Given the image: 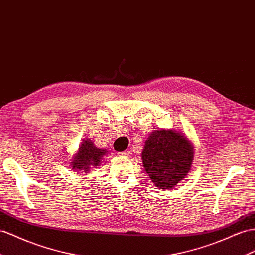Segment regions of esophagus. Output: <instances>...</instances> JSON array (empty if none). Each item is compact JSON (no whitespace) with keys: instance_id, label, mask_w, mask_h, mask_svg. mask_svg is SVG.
Listing matches in <instances>:
<instances>
[{"instance_id":"obj_1","label":"esophagus","mask_w":255,"mask_h":255,"mask_svg":"<svg viewBox=\"0 0 255 255\" xmlns=\"http://www.w3.org/2000/svg\"><path fill=\"white\" fill-rule=\"evenodd\" d=\"M122 156H125V157H129L130 155H131V153H130L129 151H124V152H122V153H120Z\"/></svg>"}]
</instances>
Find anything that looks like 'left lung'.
Instances as JSON below:
<instances>
[{"instance_id": "left-lung-1", "label": "left lung", "mask_w": 255, "mask_h": 255, "mask_svg": "<svg viewBox=\"0 0 255 255\" xmlns=\"http://www.w3.org/2000/svg\"><path fill=\"white\" fill-rule=\"evenodd\" d=\"M194 160L191 141L177 130H156L142 152V162L155 186L172 188L190 172Z\"/></svg>"}]
</instances>
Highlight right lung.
<instances>
[{"instance_id": "add662e5", "label": "right lung", "mask_w": 255, "mask_h": 255, "mask_svg": "<svg viewBox=\"0 0 255 255\" xmlns=\"http://www.w3.org/2000/svg\"><path fill=\"white\" fill-rule=\"evenodd\" d=\"M108 154V149L98 148L89 138L84 139L77 153L71 159V167L73 170L88 173L91 167L100 164L104 155Z\"/></svg>"}]
</instances>
